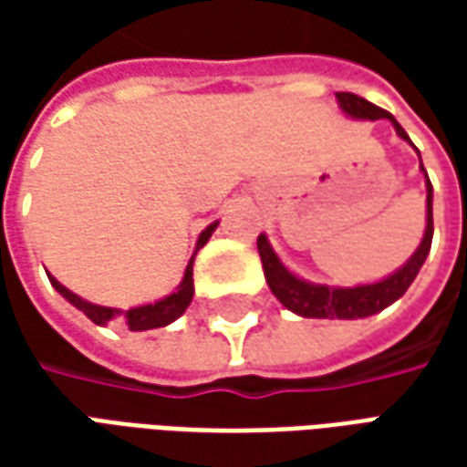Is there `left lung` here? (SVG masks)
Masks as SVG:
<instances>
[{
  "label": "left lung",
  "mask_w": 467,
  "mask_h": 467,
  "mask_svg": "<svg viewBox=\"0 0 467 467\" xmlns=\"http://www.w3.org/2000/svg\"><path fill=\"white\" fill-rule=\"evenodd\" d=\"M335 97H337V105H340L345 117H350V119H370V122H375V119H390L398 137L412 144L410 137L405 134V130H402L390 112H385V109L375 107L368 99H362V97L352 95V92H337ZM418 157H420V152H418ZM420 170L425 174V192H428V197H425V233H422L418 250L408 257V263L398 267L388 277L378 280V283L355 285V287H333V285L310 283V280H305L300 275H295L290 267H285L283 260L277 257L273 244L267 240V234L263 233L257 237V250H260V260H263L265 280L270 285L275 297L290 313L300 315V317H330V320L370 317V315L382 313L395 300H400L405 290L412 285V280L420 273L432 243V184L428 180V172H425L422 162Z\"/></svg>",
  "instance_id": "8db88e82"
}]
</instances>
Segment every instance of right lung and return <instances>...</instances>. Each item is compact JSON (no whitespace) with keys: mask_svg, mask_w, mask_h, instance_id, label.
I'll list each match as a JSON object with an SVG mask.
<instances>
[{"mask_svg":"<svg viewBox=\"0 0 467 467\" xmlns=\"http://www.w3.org/2000/svg\"><path fill=\"white\" fill-rule=\"evenodd\" d=\"M217 224L220 220H214L213 224H207L200 237H197V244H194V253L190 257V263L184 267L182 275V283L174 287L172 293L164 295L160 300H154V303L147 305H137V307H130V310H119V307H105V305H95L85 300V297H79L72 290H67L65 285L59 283L57 277L49 275V283L55 287L57 293L65 297L67 303H72L77 310H82V313L92 320L95 325H107V323H115L119 320L122 325H127L132 333H142V330H154V327H164V325L174 323L180 315L190 307L192 303V295H194V283H192V265H194V254L202 250L207 240L213 237V233L217 230Z\"/></svg>","mask_w":467,"mask_h":467,"instance_id":"obj_1","label":"right lung"}]
</instances>
